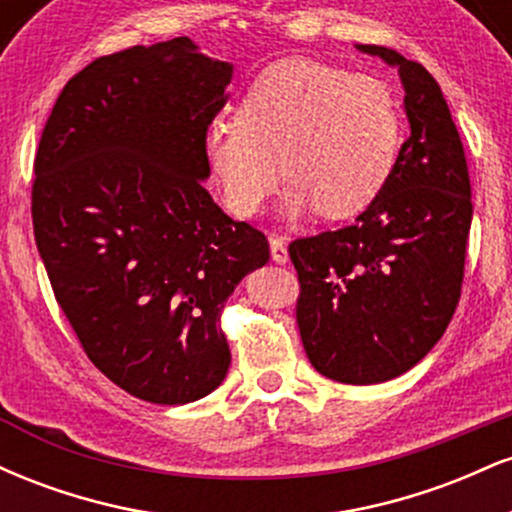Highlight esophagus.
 Instances as JSON below:
<instances>
[{
  "instance_id": "1",
  "label": "esophagus",
  "mask_w": 512,
  "mask_h": 512,
  "mask_svg": "<svg viewBox=\"0 0 512 512\" xmlns=\"http://www.w3.org/2000/svg\"><path fill=\"white\" fill-rule=\"evenodd\" d=\"M269 250H272V260L276 264L289 262V243H286V238H279V236L269 238Z\"/></svg>"
}]
</instances>
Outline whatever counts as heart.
Masks as SVG:
<instances>
[{
    "mask_svg": "<svg viewBox=\"0 0 512 512\" xmlns=\"http://www.w3.org/2000/svg\"><path fill=\"white\" fill-rule=\"evenodd\" d=\"M238 120H214L204 158L223 204L252 216L293 180L284 216L349 219L370 207L395 166L402 117L385 81L315 60H281L252 81Z\"/></svg>",
    "mask_w": 512,
    "mask_h": 512,
    "instance_id": "obj_1",
    "label": "heart"
}]
</instances>
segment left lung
I'll list each match as a JSON object with an SVG mask.
<instances>
[{"label":"left lung","mask_w":512,"mask_h":512,"mask_svg":"<svg viewBox=\"0 0 512 512\" xmlns=\"http://www.w3.org/2000/svg\"><path fill=\"white\" fill-rule=\"evenodd\" d=\"M397 69L409 137L354 226L293 240L303 349L317 373L375 385L407 373L460 301L472 226L467 158L438 81L399 52L356 45Z\"/></svg>","instance_id":"obj_1"}]
</instances>
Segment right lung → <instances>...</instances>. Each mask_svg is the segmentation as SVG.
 I'll return each mask as SVG.
<instances>
[{"instance_id":"right-lung-1","label":"right lung","mask_w":512,"mask_h":512,"mask_svg":"<svg viewBox=\"0 0 512 512\" xmlns=\"http://www.w3.org/2000/svg\"><path fill=\"white\" fill-rule=\"evenodd\" d=\"M231 79L185 35L134 45L72 76L40 137L33 231L52 291L93 366L144 402L223 383V303L269 262L264 233L204 190Z\"/></svg>"}]
</instances>
